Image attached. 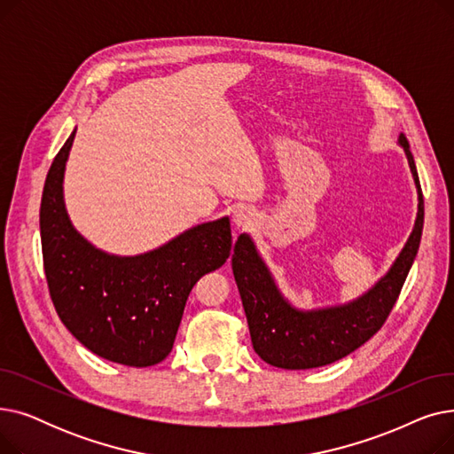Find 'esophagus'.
I'll return each mask as SVG.
<instances>
[{
    "mask_svg": "<svg viewBox=\"0 0 454 454\" xmlns=\"http://www.w3.org/2000/svg\"><path fill=\"white\" fill-rule=\"evenodd\" d=\"M255 221V213L250 207H237L233 211V224L237 228H248Z\"/></svg>",
    "mask_w": 454,
    "mask_h": 454,
    "instance_id": "esophagus-1",
    "label": "esophagus"
}]
</instances>
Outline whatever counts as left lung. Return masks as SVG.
Segmentation results:
<instances>
[{"instance_id": "1", "label": "left lung", "mask_w": 454, "mask_h": 454, "mask_svg": "<svg viewBox=\"0 0 454 454\" xmlns=\"http://www.w3.org/2000/svg\"><path fill=\"white\" fill-rule=\"evenodd\" d=\"M397 145L407 156L418 193V213L407 243L390 269L372 287L346 303L315 309L296 307L285 296L250 233L237 237L231 255L254 351L276 368L309 370L335 363L361 348L383 327L414 263L423 231V195L409 139Z\"/></svg>"}]
</instances>
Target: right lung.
I'll list each match as a JSON object with an SVG mask.
<instances>
[{"mask_svg": "<svg viewBox=\"0 0 454 454\" xmlns=\"http://www.w3.org/2000/svg\"><path fill=\"white\" fill-rule=\"evenodd\" d=\"M75 130L55 156L40 204L43 270L53 305L84 348L106 361L147 368L171 353L193 285L231 250L230 217L191 226L165 245L108 254L71 223L64 173Z\"/></svg>", "mask_w": 454, "mask_h": 454, "instance_id": "right-lung-1", "label": "right lung"}]
</instances>
